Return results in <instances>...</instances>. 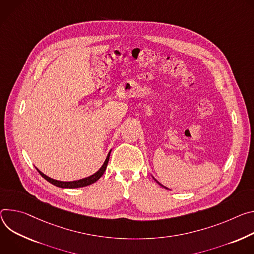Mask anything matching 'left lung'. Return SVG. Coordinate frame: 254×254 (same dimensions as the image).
<instances>
[{
    "label": "left lung",
    "instance_id": "obj_1",
    "mask_svg": "<svg viewBox=\"0 0 254 254\" xmlns=\"http://www.w3.org/2000/svg\"><path fill=\"white\" fill-rule=\"evenodd\" d=\"M153 179H154V178H153ZM154 181H155V182H156V183H157V184H158V185H160V186H161V187H163V188H165V187H164V186H162V185H161V184H160V183H159V182H158V181H156V180H155V179H154ZM165 189H167V188H165Z\"/></svg>",
    "mask_w": 254,
    "mask_h": 254
}]
</instances>
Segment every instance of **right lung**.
<instances>
[{
    "label": "right lung",
    "mask_w": 254,
    "mask_h": 254,
    "mask_svg": "<svg viewBox=\"0 0 254 254\" xmlns=\"http://www.w3.org/2000/svg\"><path fill=\"white\" fill-rule=\"evenodd\" d=\"M111 152V151H110ZM110 152L108 153L106 159H105V162L103 163V165L101 166L100 170L95 173L94 175L88 177V178H84V179H81V180H77V181H72V182H63V181H58V180H53L49 177H47L46 175H44L42 172H40L38 168H36V170L38 171V173L42 176V178H44L47 182H49L50 184L56 186V187H60V188H64V189H75V188H81V187H86V186H89V185H92L94 184L95 182H97L102 176L103 174L105 173L106 168H107V165H108V161H109V157H110Z\"/></svg>",
    "instance_id": "obj_1"
}]
</instances>
